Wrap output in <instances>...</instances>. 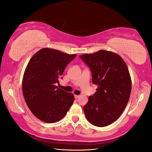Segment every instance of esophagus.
Here are the masks:
<instances>
[{
    "label": "esophagus",
    "instance_id": "1",
    "mask_svg": "<svg viewBox=\"0 0 152 152\" xmlns=\"http://www.w3.org/2000/svg\"><path fill=\"white\" fill-rule=\"evenodd\" d=\"M74 97H75V99H77L79 97V95H76V94H75V95H74Z\"/></svg>",
    "mask_w": 152,
    "mask_h": 152
}]
</instances>
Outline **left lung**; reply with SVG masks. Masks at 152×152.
<instances>
[{"label":"left lung","instance_id":"left-lung-1","mask_svg":"<svg viewBox=\"0 0 152 152\" xmlns=\"http://www.w3.org/2000/svg\"><path fill=\"white\" fill-rule=\"evenodd\" d=\"M80 58L89 66L93 83L98 85L84 107L86 117L95 126H107L121 115L129 99L132 82L127 66L118 54L109 50Z\"/></svg>","mask_w":152,"mask_h":152}]
</instances>
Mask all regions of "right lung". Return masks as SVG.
Segmentation results:
<instances>
[{"instance_id":"right-lung-1","label":"right lung","mask_w":152,"mask_h":152,"mask_svg":"<svg viewBox=\"0 0 152 152\" xmlns=\"http://www.w3.org/2000/svg\"><path fill=\"white\" fill-rule=\"evenodd\" d=\"M75 56L47 48L30 59L23 77V94L30 111L39 120L47 123L60 121L73 104V94L58 88L56 84Z\"/></svg>"}]
</instances>
